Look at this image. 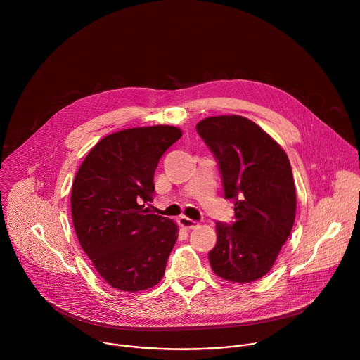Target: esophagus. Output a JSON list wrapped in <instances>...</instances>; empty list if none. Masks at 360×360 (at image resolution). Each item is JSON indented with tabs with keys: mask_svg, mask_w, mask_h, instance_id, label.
<instances>
[{
	"mask_svg": "<svg viewBox=\"0 0 360 360\" xmlns=\"http://www.w3.org/2000/svg\"><path fill=\"white\" fill-rule=\"evenodd\" d=\"M179 224H180L183 229H186V230H191V229H194V227L198 226V223H197L195 220H191V219H188V217H186V216H181V217L179 219Z\"/></svg>",
	"mask_w": 360,
	"mask_h": 360,
	"instance_id": "obj_1",
	"label": "esophagus"
}]
</instances>
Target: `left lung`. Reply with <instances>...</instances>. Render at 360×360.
Returning <instances> with one entry per match:
<instances>
[{
    "label": "left lung",
    "instance_id": "8db88e82",
    "mask_svg": "<svg viewBox=\"0 0 360 360\" xmlns=\"http://www.w3.org/2000/svg\"><path fill=\"white\" fill-rule=\"evenodd\" d=\"M197 133L214 156L234 221H217L212 270L234 283H251L273 266L295 220L292 169L283 148L252 120L231 115L206 117Z\"/></svg>",
    "mask_w": 360,
    "mask_h": 360
}]
</instances>
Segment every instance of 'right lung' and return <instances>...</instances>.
Returning <instances> with one entry per match:
<instances>
[{"instance_id": "1", "label": "right lung", "mask_w": 360, "mask_h": 360, "mask_svg": "<svg viewBox=\"0 0 360 360\" xmlns=\"http://www.w3.org/2000/svg\"><path fill=\"white\" fill-rule=\"evenodd\" d=\"M173 126L122 130L86 156L72 186V219L79 243L113 288L143 291L163 277L177 226L144 204L154 200L159 159L179 139Z\"/></svg>"}]
</instances>
